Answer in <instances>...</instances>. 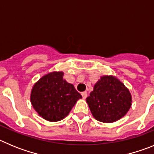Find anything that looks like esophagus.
I'll list each match as a JSON object with an SVG mask.
<instances>
[{
  "instance_id": "obj_1",
  "label": "esophagus",
  "mask_w": 154,
  "mask_h": 154,
  "mask_svg": "<svg viewBox=\"0 0 154 154\" xmlns=\"http://www.w3.org/2000/svg\"><path fill=\"white\" fill-rule=\"evenodd\" d=\"M81 95H82L83 98H84V99H85V98L87 97V93L86 92V91H84V92L81 93Z\"/></svg>"
}]
</instances>
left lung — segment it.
Returning <instances> with one entry per match:
<instances>
[{"mask_svg": "<svg viewBox=\"0 0 154 154\" xmlns=\"http://www.w3.org/2000/svg\"><path fill=\"white\" fill-rule=\"evenodd\" d=\"M93 117L103 123H113L124 117L132 105L129 89L113 75H103L86 99Z\"/></svg>", "mask_w": 154, "mask_h": 154, "instance_id": "1", "label": "left lung"}]
</instances>
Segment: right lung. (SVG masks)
<instances>
[{
  "label": "right lung",
  "mask_w": 154,
  "mask_h": 154,
  "mask_svg": "<svg viewBox=\"0 0 154 154\" xmlns=\"http://www.w3.org/2000/svg\"><path fill=\"white\" fill-rule=\"evenodd\" d=\"M82 96L63 79V71L44 74L34 84L30 103L40 117L51 122L63 120Z\"/></svg>",
  "instance_id": "right-lung-1"
}]
</instances>
